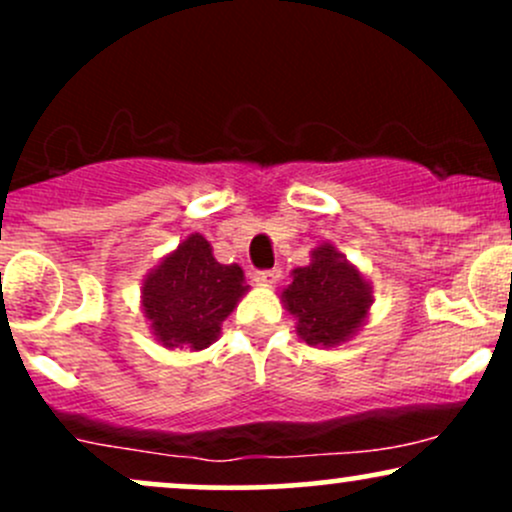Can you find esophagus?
<instances>
[{"mask_svg":"<svg viewBox=\"0 0 512 512\" xmlns=\"http://www.w3.org/2000/svg\"><path fill=\"white\" fill-rule=\"evenodd\" d=\"M281 276V269H257L255 272V281H260V284H276Z\"/></svg>","mask_w":512,"mask_h":512,"instance_id":"obj_1","label":"esophagus"}]
</instances>
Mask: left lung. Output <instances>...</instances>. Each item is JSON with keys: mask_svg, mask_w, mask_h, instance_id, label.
<instances>
[{"mask_svg": "<svg viewBox=\"0 0 512 512\" xmlns=\"http://www.w3.org/2000/svg\"><path fill=\"white\" fill-rule=\"evenodd\" d=\"M284 303L298 317V334L313 346H334L351 337L368 313L370 291L361 274L332 245L313 252L284 291Z\"/></svg>", "mask_w": 512, "mask_h": 512, "instance_id": "8db88e82", "label": "left lung"}]
</instances>
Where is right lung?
I'll list each match as a JSON object with an SVG mask.
<instances>
[{
    "label": "right lung",
    "instance_id": "add662e5",
    "mask_svg": "<svg viewBox=\"0 0 512 512\" xmlns=\"http://www.w3.org/2000/svg\"><path fill=\"white\" fill-rule=\"evenodd\" d=\"M144 310L168 349H204L248 291L238 264H219L199 233L190 236L144 281Z\"/></svg>",
    "mask_w": 512,
    "mask_h": 512
}]
</instances>
